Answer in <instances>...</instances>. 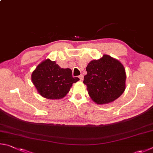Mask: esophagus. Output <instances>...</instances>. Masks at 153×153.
<instances>
[{
    "label": "esophagus",
    "instance_id": "1",
    "mask_svg": "<svg viewBox=\"0 0 153 153\" xmlns=\"http://www.w3.org/2000/svg\"><path fill=\"white\" fill-rule=\"evenodd\" d=\"M79 79H80V80H81V81H83V79H84L83 75H82V74L80 75V76H79Z\"/></svg>",
    "mask_w": 153,
    "mask_h": 153
}]
</instances>
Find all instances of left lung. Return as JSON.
<instances>
[{
	"label": "left lung",
	"mask_w": 153,
	"mask_h": 153,
	"mask_svg": "<svg viewBox=\"0 0 153 153\" xmlns=\"http://www.w3.org/2000/svg\"><path fill=\"white\" fill-rule=\"evenodd\" d=\"M86 71L83 82L87 85L90 97L97 104L113 102L125 91L124 67L110 56L105 54L99 60L91 61Z\"/></svg>",
	"instance_id": "1"
}]
</instances>
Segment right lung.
Returning <instances> with one entry per match:
<instances>
[{
	"label": "right lung",
	"instance_id": "obj_1",
	"mask_svg": "<svg viewBox=\"0 0 153 153\" xmlns=\"http://www.w3.org/2000/svg\"><path fill=\"white\" fill-rule=\"evenodd\" d=\"M79 80L72 77L70 68H62L50 59L42 62L31 74V81L41 96L48 100H60L69 92L72 84Z\"/></svg>",
	"mask_w": 153,
	"mask_h": 153
}]
</instances>
